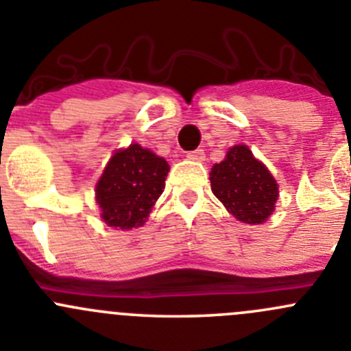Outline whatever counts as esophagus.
<instances>
[{"label": "esophagus", "mask_w": 351, "mask_h": 351, "mask_svg": "<svg viewBox=\"0 0 351 351\" xmlns=\"http://www.w3.org/2000/svg\"><path fill=\"white\" fill-rule=\"evenodd\" d=\"M186 156H188V160H193V162H203L205 160V152L203 149H193Z\"/></svg>", "instance_id": "obj_1"}]
</instances>
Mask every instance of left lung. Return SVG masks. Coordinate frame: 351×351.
I'll return each mask as SVG.
<instances>
[{"label": "left lung", "mask_w": 351, "mask_h": 351, "mask_svg": "<svg viewBox=\"0 0 351 351\" xmlns=\"http://www.w3.org/2000/svg\"><path fill=\"white\" fill-rule=\"evenodd\" d=\"M212 191L229 213L245 223H262L274 212L278 184L272 173L253 156L248 146L238 145L210 172Z\"/></svg>", "instance_id": "obj_1"}]
</instances>
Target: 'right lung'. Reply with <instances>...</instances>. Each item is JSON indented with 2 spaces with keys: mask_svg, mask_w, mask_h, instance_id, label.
Returning <instances> with one entry per match:
<instances>
[{
  "mask_svg": "<svg viewBox=\"0 0 351 351\" xmlns=\"http://www.w3.org/2000/svg\"><path fill=\"white\" fill-rule=\"evenodd\" d=\"M167 173L169 163L139 145L117 152L96 184L101 219L115 229L143 226L165 189Z\"/></svg>",
  "mask_w": 351,
  "mask_h": 351,
  "instance_id": "add662e5",
  "label": "right lung"
}]
</instances>
